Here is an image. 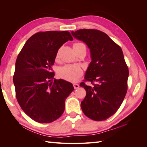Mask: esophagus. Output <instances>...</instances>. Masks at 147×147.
I'll return each mask as SVG.
<instances>
[{
    "label": "esophagus",
    "instance_id": "obj_1",
    "mask_svg": "<svg viewBox=\"0 0 147 147\" xmlns=\"http://www.w3.org/2000/svg\"><path fill=\"white\" fill-rule=\"evenodd\" d=\"M73 85H74V87L75 89H77V88H78L79 86H80L78 84H77V83H73Z\"/></svg>",
    "mask_w": 147,
    "mask_h": 147
}]
</instances>
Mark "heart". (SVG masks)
<instances>
[{
    "label": "heart",
    "instance_id": "b5f03b06",
    "mask_svg": "<svg viewBox=\"0 0 147 147\" xmlns=\"http://www.w3.org/2000/svg\"><path fill=\"white\" fill-rule=\"evenodd\" d=\"M81 47H85L82 43H75L74 44V49H76ZM83 74V70L78 65L67 64L63 67H61L59 70V75L60 77L65 80L75 82L78 81Z\"/></svg>",
    "mask_w": 147,
    "mask_h": 147
}]
</instances>
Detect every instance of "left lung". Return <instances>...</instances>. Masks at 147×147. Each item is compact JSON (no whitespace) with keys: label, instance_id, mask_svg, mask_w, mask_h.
Segmentation results:
<instances>
[{"label":"left lung","instance_id":"8db88e82","mask_svg":"<svg viewBox=\"0 0 147 147\" xmlns=\"http://www.w3.org/2000/svg\"><path fill=\"white\" fill-rule=\"evenodd\" d=\"M71 33L86 44L91 53L84 80L93 86L80 84L86 91L81 108L91 119L105 120L117 112L127 92L129 70L123 51L100 30L83 29Z\"/></svg>","mask_w":147,"mask_h":147}]
</instances>
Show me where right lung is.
I'll return each mask as SVG.
<instances>
[{"label":"right lung","mask_w":147,"mask_h":147,"mask_svg":"<svg viewBox=\"0 0 147 147\" xmlns=\"http://www.w3.org/2000/svg\"><path fill=\"white\" fill-rule=\"evenodd\" d=\"M68 40H73L68 31L39 32L28 40L17 57L13 78L16 99L35 121L50 123L59 118L74 90L70 82L53 80L57 53Z\"/></svg>","instance_id":"obj_1"}]
</instances>
